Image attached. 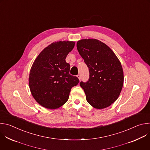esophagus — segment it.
Returning a JSON list of instances; mask_svg holds the SVG:
<instances>
[{
    "instance_id": "1",
    "label": "esophagus",
    "mask_w": 150,
    "mask_h": 150,
    "mask_svg": "<svg viewBox=\"0 0 150 150\" xmlns=\"http://www.w3.org/2000/svg\"><path fill=\"white\" fill-rule=\"evenodd\" d=\"M77 77H78V79H79V80H80V79H81V75H79H79H77Z\"/></svg>"
}]
</instances>
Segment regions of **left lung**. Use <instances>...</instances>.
<instances>
[{"label": "left lung", "mask_w": 150, "mask_h": 150, "mask_svg": "<svg viewBox=\"0 0 150 150\" xmlns=\"http://www.w3.org/2000/svg\"><path fill=\"white\" fill-rule=\"evenodd\" d=\"M76 47L90 72L88 81L80 82L87 101L97 109L108 108L117 99L123 87L120 60L108 46L97 39L80 40Z\"/></svg>", "instance_id": "8db88e82"}]
</instances>
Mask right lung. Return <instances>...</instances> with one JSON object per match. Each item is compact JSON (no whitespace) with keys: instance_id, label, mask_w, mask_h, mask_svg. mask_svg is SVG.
<instances>
[{"instance_id":"add662e5","label":"right lung","mask_w":150,"mask_h":150,"mask_svg":"<svg viewBox=\"0 0 150 150\" xmlns=\"http://www.w3.org/2000/svg\"><path fill=\"white\" fill-rule=\"evenodd\" d=\"M75 42L59 41L42 50L35 59L29 75V87L35 101L49 109H56L68 100L71 88L79 82L69 74L65 59Z\"/></svg>"}]
</instances>
